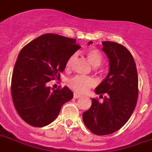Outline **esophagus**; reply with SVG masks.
Returning a JSON list of instances; mask_svg holds the SVG:
<instances>
[{"mask_svg": "<svg viewBox=\"0 0 152 152\" xmlns=\"http://www.w3.org/2000/svg\"><path fill=\"white\" fill-rule=\"evenodd\" d=\"M80 97H81L80 95L77 94V93H74V98H75V99H78Z\"/></svg>", "mask_w": 152, "mask_h": 152, "instance_id": "esophagus-1", "label": "esophagus"}]
</instances>
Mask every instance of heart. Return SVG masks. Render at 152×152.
<instances>
[{"instance_id":"obj_1","label":"heart","mask_w":152,"mask_h":152,"mask_svg":"<svg viewBox=\"0 0 152 152\" xmlns=\"http://www.w3.org/2000/svg\"><path fill=\"white\" fill-rule=\"evenodd\" d=\"M86 56L88 60L89 63L95 68L99 67L103 62V56L99 50L95 49V48H91L87 51ZM75 60H76V54H73L68 59L67 63H66V67L68 68H72ZM68 85L72 90L76 92L84 93L90 88L94 86L95 81L91 77L76 76L69 80Z\"/></svg>"}]
</instances>
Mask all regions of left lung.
<instances>
[{"label":"left lung","mask_w":152,"mask_h":152,"mask_svg":"<svg viewBox=\"0 0 152 152\" xmlns=\"http://www.w3.org/2000/svg\"><path fill=\"white\" fill-rule=\"evenodd\" d=\"M102 45L109 72L95 92L99 98L104 96V100L91 99V107L83 113L85 126L98 135L112 134L127 122L136 106L139 92L137 69L130 52L118 43L103 41Z\"/></svg>","instance_id":"left-lung-1"}]
</instances>
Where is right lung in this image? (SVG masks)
Segmentation results:
<instances>
[{
    "mask_svg": "<svg viewBox=\"0 0 152 152\" xmlns=\"http://www.w3.org/2000/svg\"><path fill=\"white\" fill-rule=\"evenodd\" d=\"M76 42V39L48 33L20 52L12 76V98L17 113L31 126L51 124L63 104L73 98L68 87L53 90L48 83L60 77L68 58L80 48Z\"/></svg>",
    "mask_w": 152,
    "mask_h": 152,
    "instance_id": "1",
    "label": "right lung"
}]
</instances>
